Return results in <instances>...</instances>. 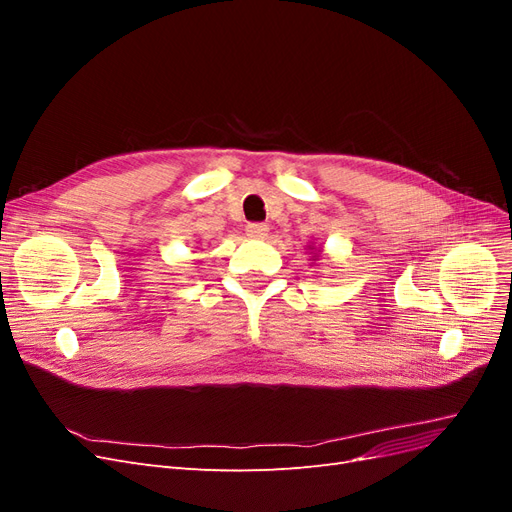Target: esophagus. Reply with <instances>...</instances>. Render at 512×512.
<instances>
[{
	"mask_svg": "<svg viewBox=\"0 0 512 512\" xmlns=\"http://www.w3.org/2000/svg\"><path fill=\"white\" fill-rule=\"evenodd\" d=\"M245 232H247V237H250V239H267L269 228H267V224L256 222V224H247Z\"/></svg>",
	"mask_w": 512,
	"mask_h": 512,
	"instance_id": "34e87169",
	"label": "esophagus"
}]
</instances>
